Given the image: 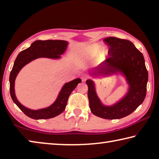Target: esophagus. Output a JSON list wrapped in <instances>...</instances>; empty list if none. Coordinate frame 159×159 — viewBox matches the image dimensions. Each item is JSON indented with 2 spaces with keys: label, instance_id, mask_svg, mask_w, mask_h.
I'll return each instance as SVG.
<instances>
[{
  "label": "esophagus",
  "instance_id": "esophagus-1",
  "mask_svg": "<svg viewBox=\"0 0 159 159\" xmlns=\"http://www.w3.org/2000/svg\"><path fill=\"white\" fill-rule=\"evenodd\" d=\"M80 78H81L82 81H85V80L87 79V75L85 74H82L81 75H80Z\"/></svg>",
  "mask_w": 159,
  "mask_h": 159
}]
</instances>
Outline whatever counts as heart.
<instances>
[{"label": "heart", "mask_w": 159, "mask_h": 159, "mask_svg": "<svg viewBox=\"0 0 159 159\" xmlns=\"http://www.w3.org/2000/svg\"><path fill=\"white\" fill-rule=\"evenodd\" d=\"M99 53V57L101 58H105L108 54V49L107 47H102L100 44H93L89 47V54L91 57H96Z\"/></svg>", "instance_id": "1"}]
</instances>
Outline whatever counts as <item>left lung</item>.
<instances>
[{
    "label": "left lung",
    "instance_id": "8db88e82",
    "mask_svg": "<svg viewBox=\"0 0 159 159\" xmlns=\"http://www.w3.org/2000/svg\"><path fill=\"white\" fill-rule=\"evenodd\" d=\"M104 41L110 47V58L89 70L92 77H108L121 74L126 79L129 89L116 103L105 105L97 95L95 83L87 80L88 98L91 112L102 119H117L125 117L143 103L146 96L148 81L144 58L133 43L115 37H108Z\"/></svg>",
    "mask_w": 159,
    "mask_h": 159
}]
</instances>
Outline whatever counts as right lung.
Instances as JSON below:
<instances>
[{
  "mask_svg": "<svg viewBox=\"0 0 159 159\" xmlns=\"http://www.w3.org/2000/svg\"><path fill=\"white\" fill-rule=\"evenodd\" d=\"M68 45V42L65 40H36L29 48L23 50L16 57L10 75V96L13 102L29 117L33 119H46L59 115L66 109L68 99L72 91L82 80L80 78H77L66 83L54 103L47 107L35 110L24 106L16 99L15 91V82L16 76L24 66L36 58H48L59 59L61 58V55L64 54Z\"/></svg>",
  "mask_w": 159,
  "mask_h": 159,
  "instance_id": "obj_1",
  "label": "right lung"
}]
</instances>
